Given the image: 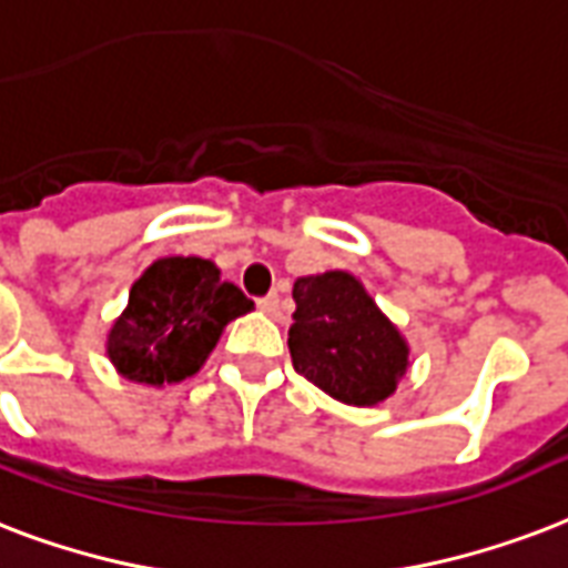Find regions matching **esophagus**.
<instances>
[{
	"mask_svg": "<svg viewBox=\"0 0 568 568\" xmlns=\"http://www.w3.org/2000/svg\"><path fill=\"white\" fill-rule=\"evenodd\" d=\"M258 310L271 315V318H280V297H276V294H267V297L258 301Z\"/></svg>",
	"mask_w": 568,
	"mask_h": 568,
	"instance_id": "34e87169",
	"label": "esophagus"
}]
</instances>
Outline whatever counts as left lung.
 Wrapping results in <instances>:
<instances>
[{
	"instance_id": "8db88e82",
	"label": "left lung",
	"mask_w": 568,
	"mask_h": 568,
	"mask_svg": "<svg viewBox=\"0 0 568 568\" xmlns=\"http://www.w3.org/2000/svg\"><path fill=\"white\" fill-rule=\"evenodd\" d=\"M288 327L294 369L354 408L387 402L410 366L408 339L348 271L297 276Z\"/></svg>"
}]
</instances>
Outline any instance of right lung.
<instances>
[{
    "label": "right lung",
    "mask_w": 568,
    "mask_h": 568,
    "mask_svg": "<svg viewBox=\"0 0 568 568\" xmlns=\"http://www.w3.org/2000/svg\"><path fill=\"white\" fill-rule=\"evenodd\" d=\"M253 310L220 267L199 255L151 262L130 285L128 306L106 333V357L121 378L163 387L196 375L229 322Z\"/></svg>",
    "instance_id": "add662e5"
}]
</instances>
